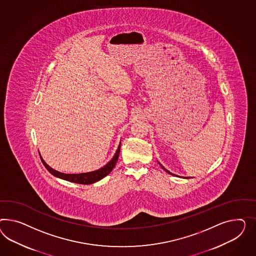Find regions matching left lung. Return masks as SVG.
<instances>
[{
	"instance_id": "left-lung-1",
	"label": "left lung",
	"mask_w": 256,
	"mask_h": 256,
	"mask_svg": "<svg viewBox=\"0 0 256 256\" xmlns=\"http://www.w3.org/2000/svg\"><path fill=\"white\" fill-rule=\"evenodd\" d=\"M158 164H159V165H160V166H161V168H163V170H165V172H168V173H170V175H175V174H173V173H172V172H168V170H166V168H164V166H162V165H161V164H160V163H159V162H158Z\"/></svg>"
}]
</instances>
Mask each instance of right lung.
Listing matches in <instances>:
<instances>
[{
  "label": "right lung",
  "mask_w": 256,
  "mask_h": 256,
  "mask_svg": "<svg viewBox=\"0 0 256 256\" xmlns=\"http://www.w3.org/2000/svg\"><path fill=\"white\" fill-rule=\"evenodd\" d=\"M120 146H121V142L119 144L118 150L114 154V156H112V158L110 159V161L105 165V166L98 168L97 170L94 172H90L84 173H76V174H67V173H62L56 170L54 168H52L51 166H49L44 160L42 158V162L46 168V170H48L49 172L51 173L52 175H54L56 178L62 179V180H68V182H76V184H94L98 180L104 179L105 176H107L109 173L112 170V168L116 166V162H118V156H119V152H120Z\"/></svg>",
  "instance_id": "1"
}]
</instances>
